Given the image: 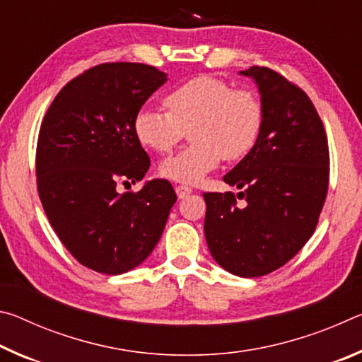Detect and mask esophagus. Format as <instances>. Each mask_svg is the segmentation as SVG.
Masks as SVG:
<instances>
[{
  "label": "esophagus",
  "mask_w": 362,
  "mask_h": 362,
  "mask_svg": "<svg viewBox=\"0 0 362 362\" xmlns=\"http://www.w3.org/2000/svg\"><path fill=\"white\" fill-rule=\"evenodd\" d=\"M175 193L180 199H183V198H187V196L193 193V188H189L187 185H179V187H175Z\"/></svg>",
  "instance_id": "1"
}]
</instances>
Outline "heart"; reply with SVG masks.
I'll list each match as a JSON object with an SVG mask.
<instances>
[{
  "label": "heart",
  "mask_w": 362,
  "mask_h": 362,
  "mask_svg": "<svg viewBox=\"0 0 362 362\" xmlns=\"http://www.w3.org/2000/svg\"><path fill=\"white\" fill-rule=\"evenodd\" d=\"M169 112L144 107L134 118V134L140 144L168 153L189 129L192 145L164 159L159 173L169 180L198 183L222 159L246 156L260 137L263 108L249 89H233L214 76H196L166 95Z\"/></svg>",
  "instance_id": "heart-1"
}]
</instances>
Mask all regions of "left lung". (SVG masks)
I'll return each mask as SVG.
<instances>
[{"label":"left lung","mask_w":362,"mask_h":362,"mask_svg":"<svg viewBox=\"0 0 362 362\" xmlns=\"http://www.w3.org/2000/svg\"><path fill=\"white\" fill-rule=\"evenodd\" d=\"M260 94V137L223 177L243 192L204 193V235L220 267L241 278L268 274L289 262L316 228L329 187L322 121L302 89L265 66L240 71Z\"/></svg>","instance_id":"1"}]
</instances>
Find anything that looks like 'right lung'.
<instances>
[{"mask_svg": "<svg viewBox=\"0 0 362 362\" xmlns=\"http://www.w3.org/2000/svg\"><path fill=\"white\" fill-rule=\"evenodd\" d=\"M166 81L150 65H97L71 79L42 119L40 199L64 246L97 273L122 274L145 262L177 201L164 179L146 180L137 193L116 192L118 180L140 182L150 168L134 118Z\"/></svg>", "mask_w": 362, "mask_h": 362, "instance_id": "right-lung-1", "label": "right lung"}]
</instances>
